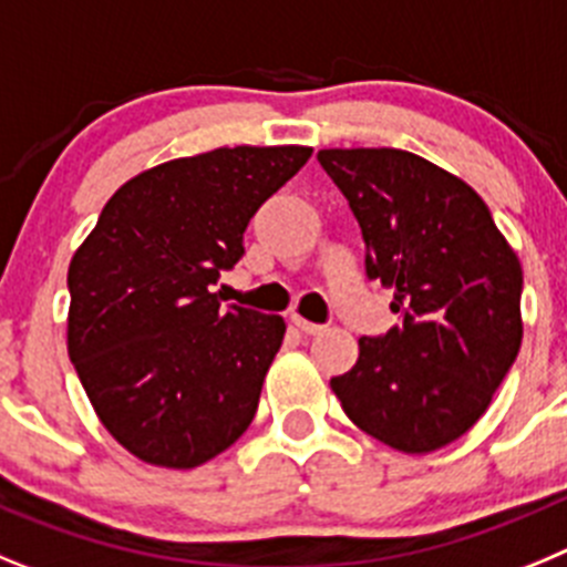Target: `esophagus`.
Segmentation results:
<instances>
[{"mask_svg": "<svg viewBox=\"0 0 567 567\" xmlns=\"http://www.w3.org/2000/svg\"><path fill=\"white\" fill-rule=\"evenodd\" d=\"M296 324V328L302 330L305 336H316V333H321V324H316V321H308V319H302V316H293V319H290Z\"/></svg>", "mask_w": 567, "mask_h": 567, "instance_id": "1", "label": "esophagus"}]
</instances>
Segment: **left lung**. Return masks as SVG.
<instances>
[{
  "instance_id": "8db88e82",
  "label": "left lung",
  "mask_w": 567,
  "mask_h": 567,
  "mask_svg": "<svg viewBox=\"0 0 567 567\" xmlns=\"http://www.w3.org/2000/svg\"><path fill=\"white\" fill-rule=\"evenodd\" d=\"M364 237L367 279L398 313L361 336L330 379L347 417L410 455L457 441L492 404L523 341V268L486 203L461 177L404 150H321Z\"/></svg>"
}]
</instances>
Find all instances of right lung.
<instances>
[{
	"label": "right lung",
	"mask_w": 567,
	"mask_h": 567,
	"mask_svg": "<svg viewBox=\"0 0 567 567\" xmlns=\"http://www.w3.org/2000/svg\"><path fill=\"white\" fill-rule=\"evenodd\" d=\"M310 152L234 146L161 163L110 197L75 251L70 361L101 423L141 461L195 468L251 426L285 321L223 308L212 288Z\"/></svg>",
	"instance_id": "add662e5"
}]
</instances>
